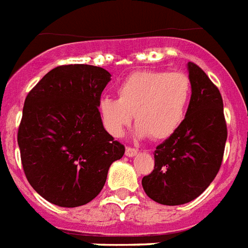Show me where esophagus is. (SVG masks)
<instances>
[{
  "mask_svg": "<svg viewBox=\"0 0 248 248\" xmlns=\"http://www.w3.org/2000/svg\"><path fill=\"white\" fill-rule=\"evenodd\" d=\"M136 154H137V149L131 148V146H126V149H125L126 157H135Z\"/></svg>",
  "mask_w": 248,
  "mask_h": 248,
  "instance_id": "1",
  "label": "esophagus"
}]
</instances>
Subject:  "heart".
I'll return each mask as SVG.
<instances>
[{
    "label": "heart",
    "instance_id": "obj_1",
    "mask_svg": "<svg viewBox=\"0 0 248 248\" xmlns=\"http://www.w3.org/2000/svg\"><path fill=\"white\" fill-rule=\"evenodd\" d=\"M116 93L117 99L106 96L99 102L100 116L111 135L120 137L135 113L137 136L165 140L183 123L192 83L180 70H142L128 76Z\"/></svg>",
    "mask_w": 248,
    "mask_h": 248
}]
</instances>
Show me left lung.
I'll return each mask as SVG.
<instances>
[{
	"label": "left lung",
	"mask_w": 248,
	"mask_h": 248,
	"mask_svg": "<svg viewBox=\"0 0 248 248\" xmlns=\"http://www.w3.org/2000/svg\"><path fill=\"white\" fill-rule=\"evenodd\" d=\"M192 95L182 125L154 150V170L142 178L145 193L163 205L200 196L218 174L228 128L221 93L205 72L188 62Z\"/></svg>",
	"instance_id": "left-lung-1"
}]
</instances>
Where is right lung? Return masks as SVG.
Here are the masks:
<instances>
[{
  "mask_svg": "<svg viewBox=\"0 0 248 248\" xmlns=\"http://www.w3.org/2000/svg\"><path fill=\"white\" fill-rule=\"evenodd\" d=\"M111 74L86 64L52 69L26 96L18 128L23 171L46 202L74 208L95 199L125 148L104 129L100 95Z\"/></svg>",
  "mask_w": 248,
  "mask_h": 248,
  "instance_id": "add662e5",
  "label": "right lung"
}]
</instances>
